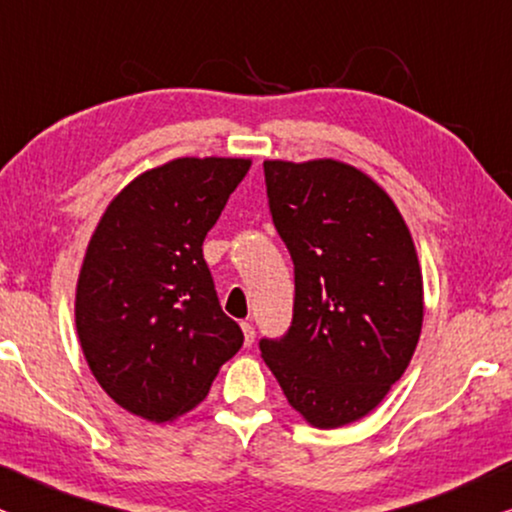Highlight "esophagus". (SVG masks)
Here are the masks:
<instances>
[{"mask_svg": "<svg viewBox=\"0 0 512 512\" xmlns=\"http://www.w3.org/2000/svg\"><path fill=\"white\" fill-rule=\"evenodd\" d=\"M241 330H243V337H245V346H250L252 342H255V327H252V323H241Z\"/></svg>", "mask_w": 512, "mask_h": 512, "instance_id": "obj_1", "label": "esophagus"}]
</instances>
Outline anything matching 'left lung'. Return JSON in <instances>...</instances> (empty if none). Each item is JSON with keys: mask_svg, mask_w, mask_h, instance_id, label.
Masks as SVG:
<instances>
[{"mask_svg": "<svg viewBox=\"0 0 512 512\" xmlns=\"http://www.w3.org/2000/svg\"><path fill=\"white\" fill-rule=\"evenodd\" d=\"M271 217L295 262V313L264 363L316 428L370 414L403 377L424 325L412 234L370 175L337 159L264 161Z\"/></svg>", "mask_w": 512, "mask_h": 512, "instance_id": "1", "label": "left lung"}]
</instances>
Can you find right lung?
<instances>
[{
	"mask_svg": "<svg viewBox=\"0 0 512 512\" xmlns=\"http://www.w3.org/2000/svg\"><path fill=\"white\" fill-rule=\"evenodd\" d=\"M252 166L182 156L109 201L81 262L74 323L93 377L135 417L168 424L206 398L243 346L222 311L203 241Z\"/></svg>",
	"mask_w": 512,
	"mask_h": 512,
	"instance_id": "right-lung-1",
	"label": "right lung"
}]
</instances>
